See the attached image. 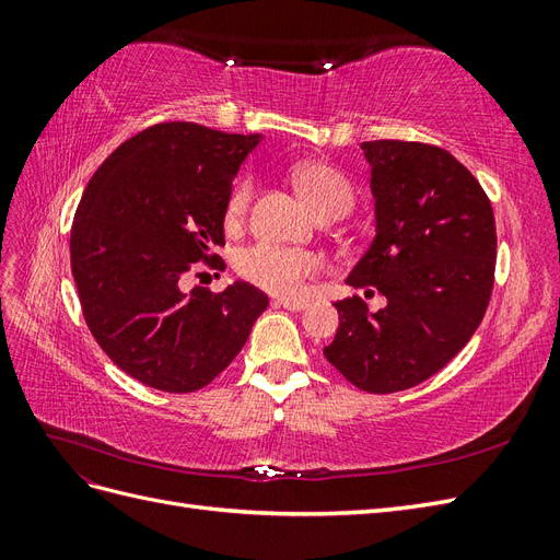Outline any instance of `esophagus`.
<instances>
[{
  "label": "esophagus",
  "instance_id": "34e87169",
  "mask_svg": "<svg viewBox=\"0 0 560 560\" xmlns=\"http://www.w3.org/2000/svg\"><path fill=\"white\" fill-rule=\"evenodd\" d=\"M276 306H282L287 311H303L308 306V301H301V299H276Z\"/></svg>",
  "mask_w": 560,
  "mask_h": 560
}]
</instances>
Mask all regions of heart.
Here are the masks:
<instances>
[{"label": "heart", "instance_id": "b5f03b06", "mask_svg": "<svg viewBox=\"0 0 560 560\" xmlns=\"http://www.w3.org/2000/svg\"><path fill=\"white\" fill-rule=\"evenodd\" d=\"M292 179L311 208L322 214L334 208L352 206V189L348 179L334 165L322 161H303L292 165ZM254 179L241 175L233 182L226 198V224H238L252 200ZM241 276L261 290L278 296H301L306 282L319 270V259L313 252L280 247L273 243H259L241 257Z\"/></svg>", "mask_w": 560, "mask_h": 560}]
</instances>
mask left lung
I'll return each instance as SVG.
<instances>
[{
    "instance_id": "obj_1",
    "label": "left lung",
    "mask_w": 560,
    "mask_h": 560,
    "mask_svg": "<svg viewBox=\"0 0 560 560\" xmlns=\"http://www.w3.org/2000/svg\"><path fill=\"white\" fill-rule=\"evenodd\" d=\"M376 235L346 282L381 292L336 301L325 358L364 393L409 389L444 369L481 325L495 276V217L467 167L422 142H362Z\"/></svg>"
}]
</instances>
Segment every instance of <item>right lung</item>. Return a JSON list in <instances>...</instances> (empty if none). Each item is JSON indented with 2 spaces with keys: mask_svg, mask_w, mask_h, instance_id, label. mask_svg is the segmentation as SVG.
<instances>
[{
  "mask_svg": "<svg viewBox=\"0 0 560 560\" xmlns=\"http://www.w3.org/2000/svg\"><path fill=\"white\" fill-rule=\"evenodd\" d=\"M261 135L189 121L151 126L97 167L70 235L83 317L107 358L163 393H194L233 362L268 296L249 282L184 290L206 261L224 268L233 177Z\"/></svg>",
  "mask_w": 560,
  "mask_h": 560,
  "instance_id": "add662e5",
  "label": "right lung"
}]
</instances>
